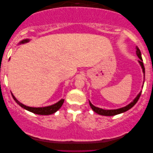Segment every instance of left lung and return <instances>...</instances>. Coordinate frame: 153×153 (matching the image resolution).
<instances>
[{
  "label": "left lung",
  "instance_id": "obj_1",
  "mask_svg": "<svg viewBox=\"0 0 153 153\" xmlns=\"http://www.w3.org/2000/svg\"><path fill=\"white\" fill-rule=\"evenodd\" d=\"M137 55L140 59L139 60V62L140 65H141V67L142 70H143V74H145V68H144L143 59H142V57H141V51H140L139 49L137 47ZM144 75H145V74H144ZM141 91L140 92L139 94H138L137 97H135V99L130 104H129L128 105L124 106V107H122V108H117V109L105 110V109H103V108L96 107V106L93 105V104H91V102L90 101H89V104H90V106H91L92 109H93L95 113H97V114L101 115V116H115V115H118V114H122V113H124L125 111H127L130 109L131 107H133V106L136 104V103H137V102H138V100H139L140 96H141Z\"/></svg>",
  "mask_w": 153,
  "mask_h": 153
}]
</instances>
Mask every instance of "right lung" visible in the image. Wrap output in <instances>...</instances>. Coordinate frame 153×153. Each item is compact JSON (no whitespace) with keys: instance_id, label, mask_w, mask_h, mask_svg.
Here are the masks:
<instances>
[{"instance_id":"right-lung-1","label":"right lung","mask_w":153,"mask_h":153,"mask_svg":"<svg viewBox=\"0 0 153 153\" xmlns=\"http://www.w3.org/2000/svg\"><path fill=\"white\" fill-rule=\"evenodd\" d=\"M29 41H30V39H23L22 41H21L19 42V45H21V44H24V43L28 42ZM11 94L12 95V97H13V99L15 100V102L20 106H22V108H24V109L28 111H30V112L33 113V114H38V115H51L52 114H54V113H56L60 107H61L62 104H63V102H64V100H65L64 99H62V100H60L59 102H58L57 103L53 104V105L45 106V107H30V106H26V105H24V104H23L22 103H21L20 102H19L18 100L16 99V97L13 95V94H12V93H11Z\"/></svg>"}]
</instances>
